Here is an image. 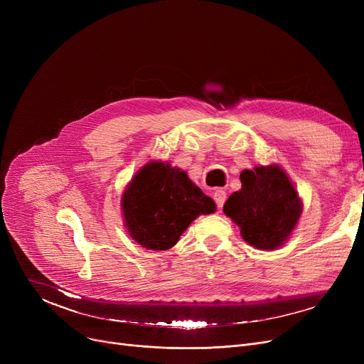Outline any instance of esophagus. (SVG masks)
<instances>
[{
  "mask_svg": "<svg viewBox=\"0 0 364 364\" xmlns=\"http://www.w3.org/2000/svg\"><path fill=\"white\" fill-rule=\"evenodd\" d=\"M213 198H214V200H215V203H217L218 209H221V208H223V205H224V202H225L227 195H225L224 190L217 188V190H214V192H213Z\"/></svg>",
  "mask_w": 364,
  "mask_h": 364,
  "instance_id": "34e87169",
  "label": "esophagus"
}]
</instances>
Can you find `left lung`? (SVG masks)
I'll return each mask as SVG.
<instances>
[{
  "label": "left lung",
  "instance_id": "1",
  "mask_svg": "<svg viewBox=\"0 0 364 364\" xmlns=\"http://www.w3.org/2000/svg\"><path fill=\"white\" fill-rule=\"evenodd\" d=\"M242 188L230 195L223 211L239 225L246 243L261 251L280 247L302 214V200L277 164L243 169Z\"/></svg>",
  "mask_w": 364,
  "mask_h": 364
}]
</instances>
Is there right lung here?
<instances>
[{"mask_svg": "<svg viewBox=\"0 0 364 364\" xmlns=\"http://www.w3.org/2000/svg\"><path fill=\"white\" fill-rule=\"evenodd\" d=\"M121 209L128 235L146 250L165 251L199 215L215 213V202L169 162L150 161L127 184Z\"/></svg>", "mask_w": 364, "mask_h": 364, "instance_id": "1", "label": "right lung"}]
</instances>
